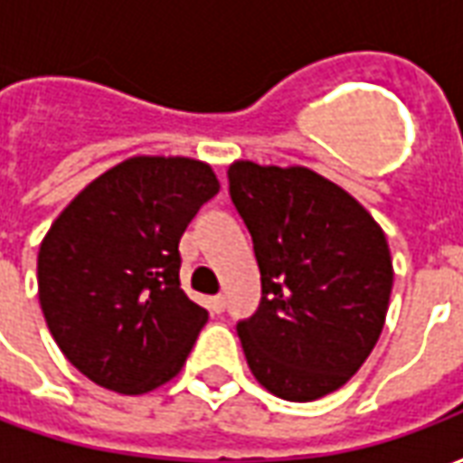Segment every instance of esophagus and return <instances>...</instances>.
<instances>
[{
	"label": "esophagus",
	"mask_w": 463,
	"mask_h": 463,
	"mask_svg": "<svg viewBox=\"0 0 463 463\" xmlns=\"http://www.w3.org/2000/svg\"><path fill=\"white\" fill-rule=\"evenodd\" d=\"M208 307H211L215 315H221V312L225 310V298H222V295H215V298H211V300H208Z\"/></svg>",
	"instance_id": "obj_1"
}]
</instances>
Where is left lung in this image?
<instances>
[{"mask_svg":"<svg viewBox=\"0 0 463 463\" xmlns=\"http://www.w3.org/2000/svg\"><path fill=\"white\" fill-rule=\"evenodd\" d=\"M231 198L260 268V307L238 322L252 377L312 402L347 384L377 345L394 268L379 222L305 165L235 161Z\"/></svg>","mask_w":463,"mask_h":463,"instance_id":"8db88e82","label":"left lung"}]
</instances>
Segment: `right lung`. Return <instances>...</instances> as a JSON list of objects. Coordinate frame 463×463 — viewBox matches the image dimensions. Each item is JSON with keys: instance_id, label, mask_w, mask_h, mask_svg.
Instances as JSON below:
<instances>
[{"instance_id": "1", "label": "right lung", "mask_w": 463, "mask_h": 463, "mask_svg": "<svg viewBox=\"0 0 463 463\" xmlns=\"http://www.w3.org/2000/svg\"><path fill=\"white\" fill-rule=\"evenodd\" d=\"M221 191L208 163L133 156L59 213L36 258L39 302L94 384L146 394L185 364L208 312L181 290V235Z\"/></svg>"}]
</instances>
